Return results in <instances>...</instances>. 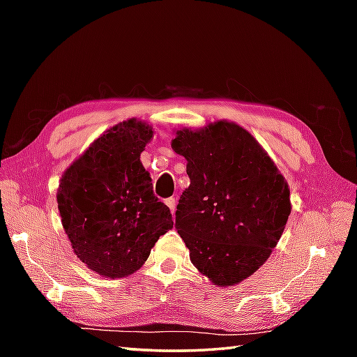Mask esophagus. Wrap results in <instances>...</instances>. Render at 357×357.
Segmentation results:
<instances>
[{
	"mask_svg": "<svg viewBox=\"0 0 357 357\" xmlns=\"http://www.w3.org/2000/svg\"><path fill=\"white\" fill-rule=\"evenodd\" d=\"M165 206L170 208V211H172V215H174V211H176V201H174L173 198H169V199H165Z\"/></svg>",
	"mask_w": 357,
	"mask_h": 357,
	"instance_id": "esophagus-1",
	"label": "esophagus"
}]
</instances>
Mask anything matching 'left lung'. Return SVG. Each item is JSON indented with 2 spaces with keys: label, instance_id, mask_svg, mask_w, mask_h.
<instances>
[{
  "label": "left lung",
  "instance_id": "8db88e82",
  "mask_svg": "<svg viewBox=\"0 0 357 357\" xmlns=\"http://www.w3.org/2000/svg\"><path fill=\"white\" fill-rule=\"evenodd\" d=\"M172 149L190 178L174 227L192 264L218 287L242 282L282 236L291 213L285 178L255 136L227 119L176 130Z\"/></svg>",
  "mask_w": 357,
  "mask_h": 357
}]
</instances>
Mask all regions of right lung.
Here are the masks:
<instances>
[{"label":"right lung","instance_id":"right-lung-1","mask_svg":"<svg viewBox=\"0 0 357 357\" xmlns=\"http://www.w3.org/2000/svg\"><path fill=\"white\" fill-rule=\"evenodd\" d=\"M151 138L146 121H123L90 144L59 181L58 210L73 253L102 278L133 275L173 227L141 162Z\"/></svg>","mask_w":357,"mask_h":357}]
</instances>
